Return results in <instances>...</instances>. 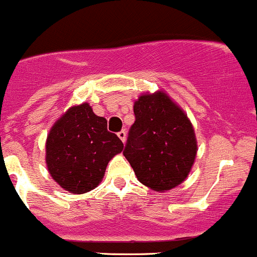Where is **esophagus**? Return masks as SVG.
Listing matches in <instances>:
<instances>
[{
  "label": "esophagus",
  "mask_w": 257,
  "mask_h": 257,
  "mask_svg": "<svg viewBox=\"0 0 257 257\" xmlns=\"http://www.w3.org/2000/svg\"><path fill=\"white\" fill-rule=\"evenodd\" d=\"M117 136L120 137V140H121V141H122L123 144H125V142H126V132L123 131V130H122V131H120V132H118V134H117Z\"/></svg>",
  "instance_id": "34e87169"
}]
</instances>
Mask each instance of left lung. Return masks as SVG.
Listing matches in <instances>:
<instances>
[{
  "mask_svg": "<svg viewBox=\"0 0 257 257\" xmlns=\"http://www.w3.org/2000/svg\"><path fill=\"white\" fill-rule=\"evenodd\" d=\"M134 112L136 121L123 155L137 180L157 192L177 187L189 176L197 154L187 113L162 90L140 95Z\"/></svg>",
  "mask_w": 257,
  "mask_h": 257,
  "instance_id": "8db88e82",
  "label": "left lung"
}]
</instances>
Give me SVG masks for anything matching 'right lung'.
I'll return each mask as SVG.
<instances>
[{
    "label": "right lung",
    "mask_w": 257,
    "mask_h": 257,
    "mask_svg": "<svg viewBox=\"0 0 257 257\" xmlns=\"http://www.w3.org/2000/svg\"><path fill=\"white\" fill-rule=\"evenodd\" d=\"M122 150V141L107 131V120L83 102L71 106L53 123L45 160L51 177L70 194L80 195L101 184L110 160Z\"/></svg>",
    "instance_id": "right-lung-1"
}]
</instances>
